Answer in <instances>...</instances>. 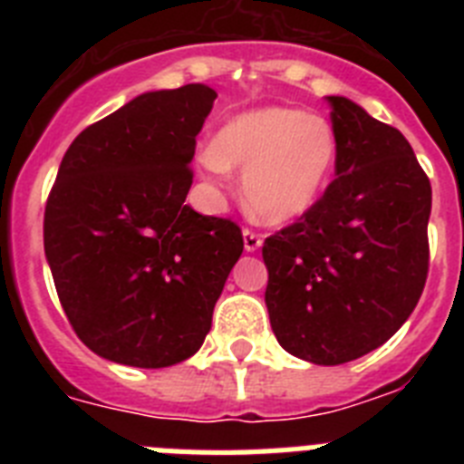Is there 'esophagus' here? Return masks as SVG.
I'll return each instance as SVG.
<instances>
[{
    "label": "esophagus",
    "mask_w": 464,
    "mask_h": 464,
    "mask_svg": "<svg viewBox=\"0 0 464 464\" xmlns=\"http://www.w3.org/2000/svg\"><path fill=\"white\" fill-rule=\"evenodd\" d=\"M262 246V235L253 232V229H244V248L246 251H257Z\"/></svg>",
    "instance_id": "1"
}]
</instances>
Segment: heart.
<instances>
[{"instance_id": "b5f03b06", "label": "heart", "mask_w": 464, "mask_h": 464, "mask_svg": "<svg viewBox=\"0 0 464 464\" xmlns=\"http://www.w3.org/2000/svg\"><path fill=\"white\" fill-rule=\"evenodd\" d=\"M337 134L327 121L288 106L241 113L199 155L204 171L225 181L244 169V195L257 218L288 223L304 216L337 165Z\"/></svg>"}]
</instances>
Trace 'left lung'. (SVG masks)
<instances>
[{"instance_id":"1","label":"left lung","mask_w":464,"mask_h":464,"mask_svg":"<svg viewBox=\"0 0 464 464\" xmlns=\"http://www.w3.org/2000/svg\"><path fill=\"white\" fill-rule=\"evenodd\" d=\"M327 102L337 176L297 223L265 239V302L288 353L343 364L388 342L416 309L432 188L400 130L346 97Z\"/></svg>"}]
</instances>
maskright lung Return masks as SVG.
<instances>
[{
  "mask_svg": "<svg viewBox=\"0 0 464 464\" xmlns=\"http://www.w3.org/2000/svg\"><path fill=\"white\" fill-rule=\"evenodd\" d=\"M218 94L146 92L73 139L44 213L57 297L81 342L130 367L199 351L244 251L241 227L192 211L190 160Z\"/></svg>",
  "mask_w": 464,
  "mask_h": 464,
  "instance_id": "1",
  "label": "right lung"
}]
</instances>
